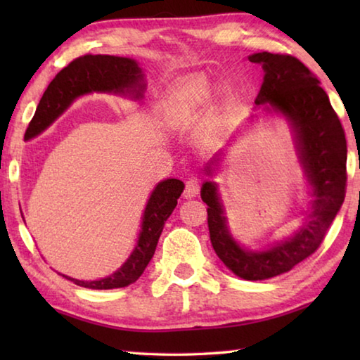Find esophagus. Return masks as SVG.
<instances>
[{
    "mask_svg": "<svg viewBox=\"0 0 360 360\" xmlns=\"http://www.w3.org/2000/svg\"><path fill=\"white\" fill-rule=\"evenodd\" d=\"M198 192H200V182H198V179H195V178L188 179V181L186 182L184 197H186V198H193V197H197Z\"/></svg>",
    "mask_w": 360,
    "mask_h": 360,
    "instance_id": "esophagus-1",
    "label": "esophagus"
}]
</instances>
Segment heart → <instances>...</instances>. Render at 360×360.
<instances>
[{
	"instance_id": "1",
	"label": "heart",
	"mask_w": 360,
	"mask_h": 360,
	"mask_svg": "<svg viewBox=\"0 0 360 360\" xmlns=\"http://www.w3.org/2000/svg\"><path fill=\"white\" fill-rule=\"evenodd\" d=\"M211 84L205 79H192L169 95L163 106V115L169 122H179L192 117L212 100Z\"/></svg>"
}]
</instances>
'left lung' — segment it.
Listing matches in <instances>:
<instances>
[{
	"label": "left lung",
	"instance_id": "left-lung-1",
	"mask_svg": "<svg viewBox=\"0 0 360 360\" xmlns=\"http://www.w3.org/2000/svg\"><path fill=\"white\" fill-rule=\"evenodd\" d=\"M249 62L262 65L265 72L255 105H268L289 120L313 197L302 229L290 238L262 251H249L230 235L216 182L203 184L202 200L208 205L210 238L217 257L236 276L262 281L292 270L319 248L345 202L348 149L330 100L318 77L300 60L285 53L259 52L249 56ZM217 162L219 154L205 167L206 174L211 176V165Z\"/></svg>",
	"mask_w": 360,
	"mask_h": 360
}]
</instances>
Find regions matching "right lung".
Instances as JSON below:
<instances>
[{"label": "right lung", "instance_id": "right-lung-1", "mask_svg": "<svg viewBox=\"0 0 360 360\" xmlns=\"http://www.w3.org/2000/svg\"><path fill=\"white\" fill-rule=\"evenodd\" d=\"M144 89V75L135 60L114 56H92V53L79 57L72 60L68 66H65L49 84L25 131V141L44 131L53 120L70 108L72 101L85 94L108 92L131 95L133 98L139 100ZM182 191H184V184L179 179H165L158 182L146 205L136 246L125 264L112 275L96 279V281H81V279L66 275L62 276L81 288L101 290L125 288V285L135 283L143 275L154 255L163 225L178 205Z\"/></svg>", "mask_w": 360, "mask_h": 360}]
</instances>
